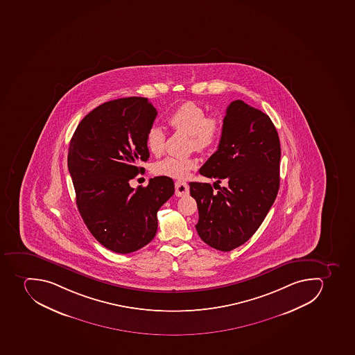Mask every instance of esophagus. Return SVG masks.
Segmentation results:
<instances>
[{"mask_svg": "<svg viewBox=\"0 0 355 355\" xmlns=\"http://www.w3.org/2000/svg\"><path fill=\"white\" fill-rule=\"evenodd\" d=\"M176 197H184L189 194V184L185 182H175Z\"/></svg>", "mask_w": 355, "mask_h": 355, "instance_id": "esophagus-1", "label": "esophagus"}]
</instances>
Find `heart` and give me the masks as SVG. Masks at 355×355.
<instances>
[{
	"instance_id": "b5f03b06",
	"label": "heart",
	"mask_w": 355,
	"mask_h": 355,
	"mask_svg": "<svg viewBox=\"0 0 355 355\" xmlns=\"http://www.w3.org/2000/svg\"><path fill=\"white\" fill-rule=\"evenodd\" d=\"M206 111L193 101L183 102L176 107L167 123L171 128L188 134L189 147L199 153H206L217 145L220 140V121L215 116H206ZM166 135L161 127H152L147 132L146 145L153 155H161L164 152ZM197 167V162L192 157H168L157 162L154 165V172L157 175L168 176L173 179H187L191 171Z\"/></svg>"
}]
</instances>
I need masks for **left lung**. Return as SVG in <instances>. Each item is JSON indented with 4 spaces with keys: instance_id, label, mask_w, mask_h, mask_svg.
Returning a JSON list of instances; mask_svg holds the SVG:
<instances>
[{
    "instance_id": "8db88e82",
    "label": "left lung",
    "mask_w": 355,
    "mask_h": 355,
    "mask_svg": "<svg viewBox=\"0 0 355 355\" xmlns=\"http://www.w3.org/2000/svg\"><path fill=\"white\" fill-rule=\"evenodd\" d=\"M280 139L268 114L232 101L226 110L217 152L200 174L226 180L215 192L209 183L191 182L197 201L200 239L212 248L230 252L244 244L259 230L280 187Z\"/></svg>"
}]
</instances>
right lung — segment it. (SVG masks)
<instances>
[{"label":"right lung","instance_id":"1","mask_svg":"<svg viewBox=\"0 0 355 355\" xmlns=\"http://www.w3.org/2000/svg\"><path fill=\"white\" fill-rule=\"evenodd\" d=\"M157 111L147 98L105 102L84 116L69 143L67 165L76 205L89 232L114 253L140 250L155 237L157 211L174 194L167 176L131 188L149 157L147 132Z\"/></svg>","mask_w":355,"mask_h":355}]
</instances>
